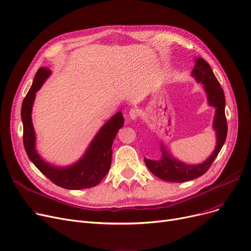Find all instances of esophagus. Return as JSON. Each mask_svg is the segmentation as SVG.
I'll return each mask as SVG.
<instances>
[{"mask_svg": "<svg viewBox=\"0 0 251 251\" xmlns=\"http://www.w3.org/2000/svg\"><path fill=\"white\" fill-rule=\"evenodd\" d=\"M129 117H130L131 120H135V119L138 117V112H137V110L131 109V110L129 111Z\"/></svg>", "mask_w": 251, "mask_h": 251, "instance_id": "34e87169", "label": "esophagus"}]
</instances>
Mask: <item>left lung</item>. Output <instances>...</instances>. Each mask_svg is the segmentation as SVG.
Listing matches in <instances>:
<instances>
[{"mask_svg":"<svg viewBox=\"0 0 251 251\" xmlns=\"http://www.w3.org/2000/svg\"><path fill=\"white\" fill-rule=\"evenodd\" d=\"M192 75L195 77L197 82H201L203 84V88L207 95L208 103L216 108L214 129L217 132V146L212 155L205 162L193 166L186 165L174 159L170 155L162 144V159L160 161L144 159V162H146L147 167L154 176L168 182H185L203 175L209 167L212 166L227 137L228 126L225 115V95H224V90L221 87V84L218 81L212 68L209 67L208 63L205 60L199 58L195 60Z\"/></svg>","mask_w":251,"mask_h":251,"instance_id":"1","label":"left lung"}]
</instances>
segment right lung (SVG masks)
Listing matches in <instances>:
<instances>
[{
  "label": "right lung",
  "instance_id": "add662e5",
  "mask_svg": "<svg viewBox=\"0 0 251 251\" xmlns=\"http://www.w3.org/2000/svg\"><path fill=\"white\" fill-rule=\"evenodd\" d=\"M50 70L39 68L32 85L24 98L21 108L23 123V144L29 160L41 172L56 185L66 189L91 188L107 175L112 162V146L117 132L124 125L122 112H118L99 131L81 160L67 168H58L46 163L35 150V134L31 121L32 104L35 92L41 88Z\"/></svg>",
  "mask_w": 251,
  "mask_h": 251
}]
</instances>
